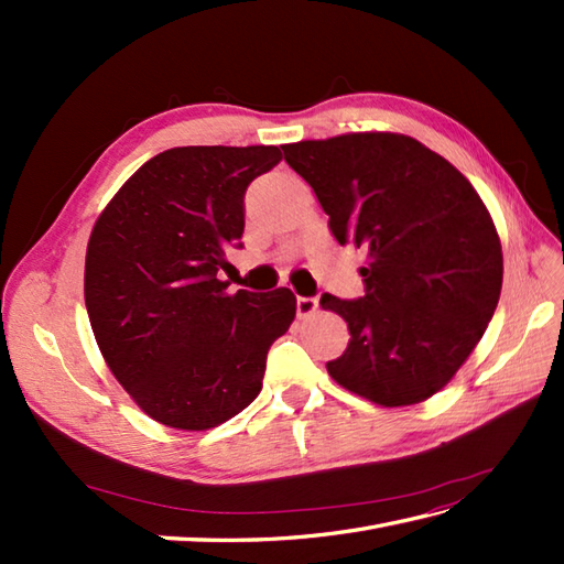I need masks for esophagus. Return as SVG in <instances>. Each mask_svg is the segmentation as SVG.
Segmentation results:
<instances>
[{"mask_svg": "<svg viewBox=\"0 0 564 564\" xmlns=\"http://www.w3.org/2000/svg\"><path fill=\"white\" fill-rule=\"evenodd\" d=\"M317 297H297L295 301V310L297 317H310L313 313H317Z\"/></svg>", "mask_w": 564, "mask_h": 564, "instance_id": "obj_1", "label": "esophagus"}]
</instances>
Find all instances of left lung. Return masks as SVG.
I'll return each mask as SVG.
<instances>
[{
  "mask_svg": "<svg viewBox=\"0 0 564 564\" xmlns=\"http://www.w3.org/2000/svg\"><path fill=\"white\" fill-rule=\"evenodd\" d=\"M283 154L313 186L337 242L368 249L366 295L319 301L351 332L329 376L382 406L429 400L497 310L505 259L492 215L448 160L410 135L346 133Z\"/></svg>",
  "mask_w": 564,
  "mask_h": 564,
  "instance_id": "left-lung-1",
  "label": "left lung"
}]
</instances>
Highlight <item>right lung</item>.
<instances>
[{"instance_id":"1","label":"right lung","mask_w":564,"mask_h":564,"mask_svg":"<svg viewBox=\"0 0 564 564\" xmlns=\"http://www.w3.org/2000/svg\"><path fill=\"white\" fill-rule=\"evenodd\" d=\"M281 162L273 145L172 148L118 188L94 225L84 303L104 361L154 422L206 431L261 392L295 295L227 293L245 191Z\"/></svg>"}]
</instances>
